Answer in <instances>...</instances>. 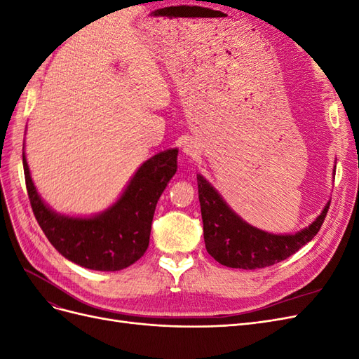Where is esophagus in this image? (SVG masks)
Masks as SVG:
<instances>
[{"instance_id": "esophagus-1", "label": "esophagus", "mask_w": 359, "mask_h": 359, "mask_svg": "<svg viewBox=\"0 0 359 359\" xmlns=\"http://www.w3.org/2000/svg\"><path fill=\"white\" fill-rule=\"evenodd\" d=\"M184 153H186V156L194 157V156H196V153H198V149H196V147H194V145L190 142V144H187V145H184Z\"/></svg>"}]
</instances>
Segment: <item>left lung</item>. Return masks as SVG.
<instances>
[{
    "instance_id": "left-lung-1",
    "label": "left lung",
    "mask_w": 359,
    "mask_h": 359,
    "mask_svg": "<svg viewBox=\"0 0 359 359\" xmlns=\"http://www.w3.org/2000/svg\"><path fill=\"white\" fill-rule=\"evenodd\" d=\"M199 202L206 252L217 262L240 269L271 266L310 243L327 217L330 202L309 227L293 235H274L245 223L202 175H198Z\"/></svg>"
}]
</instances>
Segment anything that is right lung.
<instances>
[{
	"instance_id": "obj_1",
	"label": "right lung",
	"mask_w": 359,
	"mask_h": 359,
	"mask_svg": "<svg viewBox=\"0 0 359 359\" xmlns=\"http://www.w3.org/2000/svg\"><path fill=\"white\" fill-rule=\"evenodd\" d=\"M178 149H168L137 169L111 208L94 217L53 212L41 201L22 154L25 184L32 212L49 243L72 262L94 271H119L144 256L157 201L177 172Z\"/></svg>"
}]
</instances>
